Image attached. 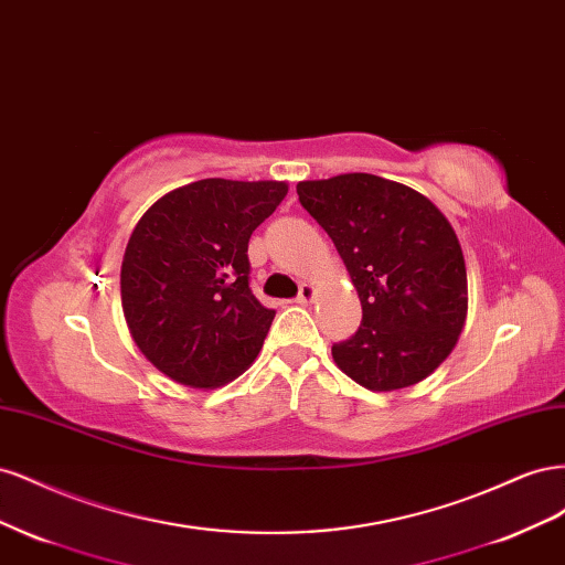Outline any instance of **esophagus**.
<instances>
[{"instance_id":"esophagus-1","label":"esophagus","mask_w":565,"mask_h":565,"mask_svg":"<svg viewBox=\"0 0 565 565\" xmlns=\"http://www.w3.org/2000/svg\"><path fill=\"white\" fill-rule=\"evenodd\" d=\"M316 299V289H313V285H309V282H301V287H299V295H297V303H311Z\"/></svg>"}]
</instances>
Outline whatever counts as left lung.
Returning <instances> with one entry per match:
<instances>
[{"instance_id":"1","label":"left lung","mask_w":565,"mask_h":565,"mask_svg":"<svg viewBox=\"0 0 565 565\" xmlns=\"http://www.w3.org/2000/svg\"><path fill=\"white\" fill-rule=\"evenodd\" d=\"M301 207L332 237L363 306L332 347L370 391L413 386L446 361L467 318V266L450 221L403 183L374 174L299 181Z\"/></svg>"}]
</instances>
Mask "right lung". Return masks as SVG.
Segmentation results:
<instances>
[{
  "label": "right lung",
  "instance_id": "1",
  "mask_svg": "<svg viewBox=\"0 0 565 565\" xmlns=\"http://www.w3.org/2000/svg\"><path fill=\"white\" fill-rule=\"evenodd\" d=\"M285 195V181L202 179L136 224L122 311L136 347L169 380L216 388L259 355L276 311L252 295L247 245Z\"/></svg>",
  "mask_w": 565,
  "mask_h": 565
}]
</instances>
